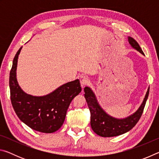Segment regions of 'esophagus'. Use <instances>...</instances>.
<instances>
[{"mask_svg":"<svg viewBox=\"0 0 159 159\" xmlns=\"http://www.w3.org/2000/svg\"><path fill=\"white\" fill-rule=\"evenodd\" d=\"M88 82H89V80H88V78L85 76H81L80 78V86L81 88H83L85 85H87Z\"/></svg>","mask_w":159,"mask_h":159,"instance_id":"esophagus-1","label":"esophagus"}]
</instances>
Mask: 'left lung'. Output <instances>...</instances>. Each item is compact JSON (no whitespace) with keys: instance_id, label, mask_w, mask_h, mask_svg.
Masks as SVG:
<instances>
[{"instance_id":"8db88e82","label":"left lung","mask_w":159,"mask_h":159,"mask_svg":"<svg viewBox=\"0 0 159 159\" xmlns=\"http://www.w3.org/2000/svg\"><path fill=\"white\" fill-rule=\"evenodd\" d=\"M128 42L132 48L144 55L140 46L135 40L129 36ZM84 92L85 98L90 111V125L93 130L99 136L110 138L127 133L136 125L143 112L149 96V88H148L144 100L138 109L133 114L124 118H116L107 114L99 105L95 93L90 88L86 86L84 88Z\"/></svg>"}]
</instances>
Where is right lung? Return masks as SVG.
Returning <instances> with one entry per match:
<instances>
[{
	"mask_svg": "<svg viewBox=\"0 0 159 159\" xmlns=\"http://www.w3.org/2000/svg\"><path fill=\"white\" fill-rule=\"evenodd\" d=\"M21 48L15 56L10 73V99L13 109L21 121L33 130L54 133L62 125L72 99L81 92L80 81L76 79L66 83L43 96L26 93L19 85L16 72Z\"/></svg>",
	"mask_w": 159,
	"mask_h": 159,
	"instance_id": "right-lung-1",
	"label": "right lung"
}]
</instances>
